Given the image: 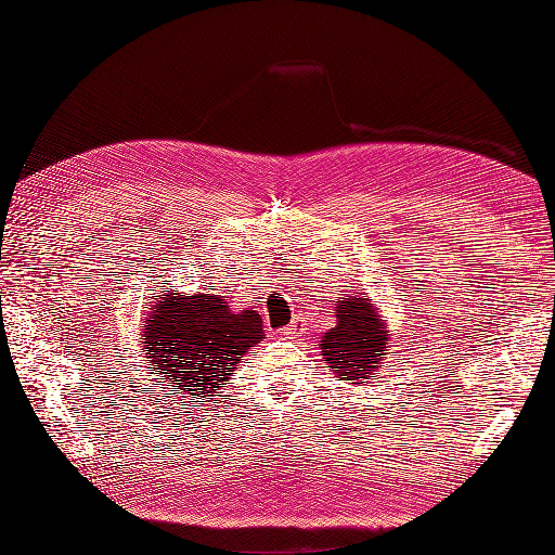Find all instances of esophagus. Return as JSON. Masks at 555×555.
<instances>
[{
  "instance_id": "obj_1",
  "label": "esophagus",
  "mask_w": 555,
  "mask_h": 555,
  "mask_svg": "<svg viewBox=\"0 0 555 555\" xmlns=\"http://www.w3.org/2000/svg\"><path fill=\"white\" fill-rule=\"evenodd\" d=\"M304 331V322H300V319H292V324L289 326H284V335H287V338H294L296 333H300Z\"/></svg>"
}]
</instances>
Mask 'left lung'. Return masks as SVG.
I'll return each mask as SVG.
<instances>
[{"label":"left lung","instance_id":"obj_1","mask_svg":"<svg viewBox=\"0 0 555 555\" xmlns=\"http://www.w3.org/2000/svg\"><path fill=\"white\" fill-rule=\"evenodd\" d=\"M335 322L319 349L326 367L349 384H365L379 375V367L389 354V331L375 300L347 296L335 300Z\"/></svg>","mask_w":555,"mask_h":555}]
</instances>
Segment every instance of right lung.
Listing matches in <instances>:
<instances>
[{"instance_id":"right-lung-1","label":"right lung","mask_w":555,"mask_h":555,"mask_svg":"<svg viewBox=\"0 0 555 555\" xmlns=\"http://www.w3.org/2000/svg\"><path fill=\"white\" fill-rule=\"evenodd\" d=\"M261 338L263 322L257 310L236 312L227 296L210 294H162L141 326L145 359L164 379L166 398L178 391L192 408L220 393Z\"/></svg>"}]
</instances>
